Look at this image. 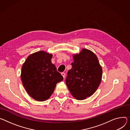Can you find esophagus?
Segmentation results:
<instances>
[{
    "label": "esophagus",
    "instance_id": "esophagus-1",
    "mask_svg": "<svg viewBox=\"0 0 130 130\" xmlns=\"http://www.w3.org/2000/svg\"><path fill=\"white\" fill-rule=\"evenodd\" d=\"M61 75H62V76L63 77V78H64L65 77V75H66V74L65 73H61Z\"/></svg>",
    "mask_w": 130,
    "mask_h": 130
}]
</instances>
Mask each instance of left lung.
I'll return each instance as SVG.
<instances>
[{"mask_svg":"<svg viewBox=\"0 0 130 130\" xmlns=\"http://www.w3.org/2000/svg\"><path fill=\"white\" fill-rule=\"evenodd\" d=\"M72 68L67 72L66 84L72 95L82 100L91 96L98 89L102 80V69L96 55L84 49L74 55Z\"/></svg>","mask_w":130,"mask_h":130,"instance_id":"1","label":"left lung"}]
</instances>
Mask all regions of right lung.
Wrapping results in <instances>:
<instances>
[{
  "instance_id": "right-lung-1",
  "label": "right lung",
  "mask_w": 130,
  "mask_h": 130,
  "mask_svg": "<svg viewBox=\"0 0 130 130\" xmlns=\"http://www.w3.org/2000/svg\"><path fill=\"white\" fill-rule=\"evenodd\" d=\"M52 55L39 51L30 55L23 64L21 78L29 95L35 100H48L56 84L63 80L51 62Z\"/></svg>"
}]
</instances>
